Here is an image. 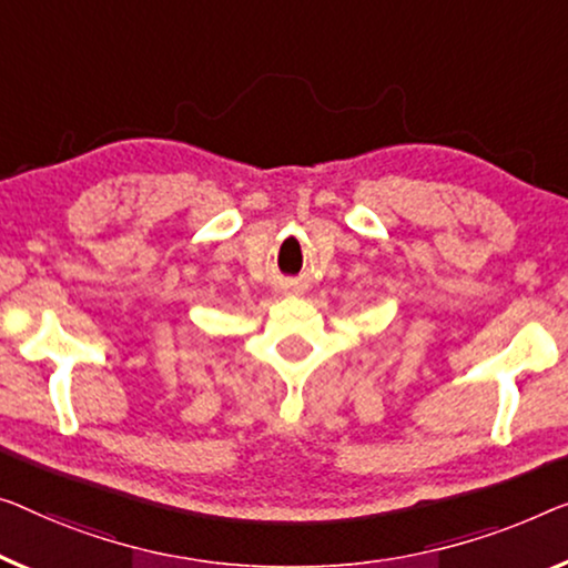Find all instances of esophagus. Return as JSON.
Listing matches in <instances>:
<instances>
[{
  "label": "esophagus",
  "mask_w": 568,
  "mask_h": 568,
  "mask_svg": "<svg viewBox=\"0 0 568 568\" xmlns=\"http://www.w3.org/2000/svg\"><path fill=\"white\" fill-rule=\"evenodd\" d=\"M293 291H295V287H293Z\"/></svg>",
  "instance_id": "esophagus-1"
}]
</instances>
